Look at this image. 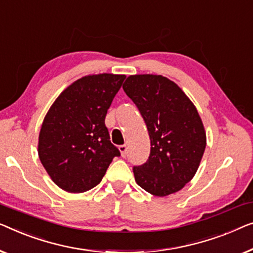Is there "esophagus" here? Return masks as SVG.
Returning a JSON list of instances; mask_svg holds the SVG:
<instances>
[{"label":"esophagus","instance_id":"esophagus-1","mask_svg":"<svg viewBox=\"0 0 253 253\" xmlns=\"http://www.w3.org/2000/svg\"><path fill=\"white\" fill-rule=\"evenodd\" d=\"M119 149H120V152H121V155H122L123 157H126V151H127L126 145H121L120 147H119Z\"/></svg>","mask_w":253,"mask_h":253}]
</instances>
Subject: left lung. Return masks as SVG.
Wrapping results in <instances>:
<instances>
[{"label": "left lung", "instance_id": "left-lung-1", "mask_svg": "<svg viewBox=\"0 0 253 253\" xmlns=\"http://www.w3.org/2000/svg\"><path fill=\"white\" fill-rule=\"evenodd\" d=\"M147 126L151 154L133 167L137 184L155 196L180 190L199 169L207 135L197 109L180 87L162 75H131L123 84Z\"/></svg>", "mask_w": 253, "mask_h": 253}]
</instances>
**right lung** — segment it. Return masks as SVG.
I'll list each match as a JSON object with an SVG mask.
<instances>
[{"label":"right lung","instance_id":"1","mask_svg":"<svg viewBox=\"0 0 253 253\" xmlns=\"http://www.w3.org/2000/svg\"><path fill=\"white\" fill-rule=\"evenodd\" d=\"M126 75H87L65 89L46 113L39 156L54 184L69 193L101 181L121 153L109 140L105 118Z\"/></svg>","mask_w":253,"mask_h":253}]
</instances>
